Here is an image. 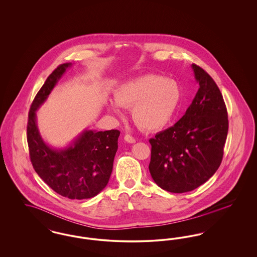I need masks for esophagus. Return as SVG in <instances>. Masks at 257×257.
I'll return each mask as SVG.
<instances>
[{
	"instance_id": "1",
	"label": "esophagus",
	"mask_w": 257,
	"mask_h": 257,
	"mask_svg": "<svg viewBox=\"0 0 257 257\" xmlns=\"http://www.w3.org/2000/svg\"><path fill=\"white\" fill-rule=\"evenodd\" d=\"M124 140H125V142H127L129 144H134V143H136L134 137H132L131 135H125L124 136Z\"/></svg>"
}]
</instances>
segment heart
<instances>
[{"mask_svg":"<svg viewBox=\"0 0 257 257\" xmlns=\"http://www.w3.org/2000/svg\"><path fill=\"white\" fill-rule=\"evenodd\" d=\"M182 92L179 84L160 74H147L119 86L114 93L118 106L132 108L135 124L147 132L159 131L174 117ZM110 110L118 111L113 103Z\"/></svg>","mask_w":257,"mask_h":257,"instance_id":"heart-1","label":"heart"}]
</instances>
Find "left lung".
Segmentation results:
<instances>
[{"label":"left lung","instance_id":"left-lung-1","mask_svg":"<svg viewBox=\"0 0 257 257\" xmlns=\"http://www.w3.org/2000/svg\"><path fill=\"white\" fill-rule=\"evenodd\" d=\"M199 85L192 104L173 126L149 140V171L165 191L181 194L205 183L220 167L228 132L227 110L209 74L192 65Z\"/></svg>","mask_w":257,"mask_h":257}]
</instances>
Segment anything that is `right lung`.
<instances>
[{"instance_id":"add662e5","label":"right lung","mask_w":257,"mask_h":257,"mask_svg":"<svg viewBox=\"0 0 257 257\" xmlns=\"http://www.w3.org/2000/svg\"><path fill=\"white\" fill-rule=\"evenodd\" d=\"M70 65H59L37 92L29 111L27 141L30 159L39 177L61 196L85 199L98 195L109 182L120 132L86 130L71 146L61 150L43 142L37 128L36 110Z\"/></svg>"}]
</instances>
